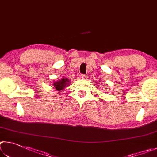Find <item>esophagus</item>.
I'll use <instances>...</instances> for the list:
<instances>
[{
    "label": "esophagus",
    "instance_id": "1",
    "mask_svg": "<svg viewBox=\"0 0 157 157\" xmlns=\"http://www.w3.org/2000/svg\"><path fill=\"white\" fill-rule=\"evenodd\" d=\"M87 76L86 75V74H82L81 75V78L83 79V80H86V79H87Z\"/></svg>",
    "mask_w": 157,
    "mask_h": 157
}]
</instances>
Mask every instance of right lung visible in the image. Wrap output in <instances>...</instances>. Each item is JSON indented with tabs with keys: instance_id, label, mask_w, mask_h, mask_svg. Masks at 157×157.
Returning <instances> with one entry per match:
<instances>
[{
	"instance_id": "right-lung-1",
	"label": "right lung",
	"mask_w": 157,
	"mask_h": 157,
	"mask_svg": "<svg viewBox=\"0 0 157 157\" xmlns=\"http://www.w3.org/2000/svg\"><path fill=\"white\" fill-rule=\"evenodd\" d=\"M70 83V81L68 78H62L59 80L52 82V86L55 87V89L57 91H61V90H64L66 87L69 86Z\"/></svg>"
}]
</instances>
